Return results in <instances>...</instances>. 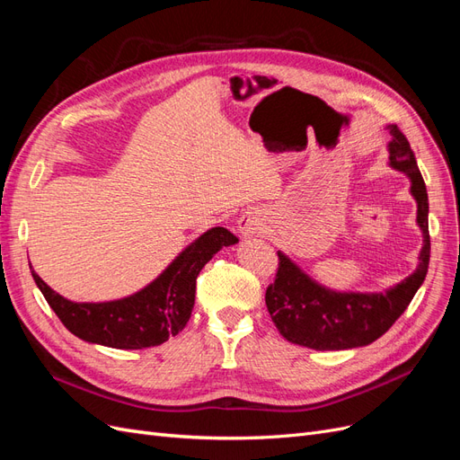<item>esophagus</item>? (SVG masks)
<instances>
[{
    "instance_id": "esophagus-1",
    "label": "esophagus",
    "mask_w": 460,
    "mask_h": 460,
    "mask_svg": "<svg viewBox=\"0 0 460 460\" xmlns=\"http://www.w3.org/2000/svg\"><path fill=\"white\" fill-rule=\"evenodd\" d=\"M238 230L243 238H252V235H255L262 230V220L255 211H247L238 220Z\"/></svg>"
}]
</instances>
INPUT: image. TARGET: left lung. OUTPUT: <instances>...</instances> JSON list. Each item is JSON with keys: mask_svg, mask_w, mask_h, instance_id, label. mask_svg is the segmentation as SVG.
I'll list each match as a JSON object with an SVG mask.
<instances>
[{"mask_svg": "<svg viewBox=\"0 0 460 460\" xmlns=\"http://www.w3.org/2000/svg\"><path fill=\"white\" fill-rule=\"evenodd\" d=\"M389 164L411 178V193L419 205L416 222L424 245L416 270L380 294H341L316 284L296 262L278 252V272L267 288V309L282 336L316 351H341L378 340L405 313L422 286L429 264L428 191L411 144L397 124H389Z\"/></svg>", "mask_w": 460, "mask_h": 460, "instance_id": "8db88e82", "label": "left lung"}]
</instances>
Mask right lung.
<instances>
[{
	"label": "right lung",
	"mask_w": 460,
	"mask_h": 460,
	"mask_svg": "<svg viewBox=\"0 0 460 460\" xmlns=\"http://www.w3.org/2000/svg\"><path fill=\"white\" fill-rule=\"evenodd\" d=\"M234 243L238 238L226 228L207 230L149 286L130 297L107 303L68 301L55 294L34 270L32 278L49 307L76 338L113 349H144L184 330L196 303V280L201 269L222 247Z\"/></svg>",
	"instance_id": "1"
}]
</instances>
